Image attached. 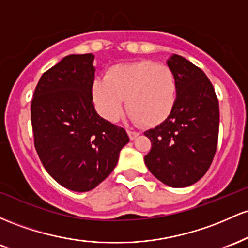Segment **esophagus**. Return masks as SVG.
<instances>
[{
    "mask_svg": "<svg viewBox=\"0 0 248 248\" xmlns=\"http://www.w3.org/2000/svg\"><path fill=\"white\" fill-rule=\"evenodd\" d=\"M127 135H129V137L131 140H133V139H136L139 136V132L137 131H132V130H127Z\"/></svg>",
    "mask_w": 248,
    "mask_h": 248,
    "instance_id": "esophagus-1",
    "label": "esophagus"
}]
</instances>
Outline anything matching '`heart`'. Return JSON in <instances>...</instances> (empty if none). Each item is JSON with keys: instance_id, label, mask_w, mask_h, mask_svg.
Here are the masks:
<instances>
[{"instance_id": "heart-1", "label": "heart", "mask_w": 248, "mask_h": 248, "mask_svg": "<svg viewBox=\"0 0 248 248\" xmlns=\"http://www.w3.org/2000/svg\"><path fill=\"white\" fill-rule=\"evenodd\" d=\"M93 97L99 113L116 121L126 99L132 121L155 126L169 118L177 99L176 77L171 69L151 61L119 64L111 68L105 79H96Z\"/></svg>"}]
</instances>
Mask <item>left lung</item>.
<instances>
[{"label":"left lung","mask_w":248,"mask_h":248,"mask_svg":"<svg viewBox=\"0 0 248 248\" xmlns=\"http://www.w3.org/2000/svg\"><path fill=\"white\" fill-rule=\"evenodd\" d=\"M177 83V99L166 121L144 132L152 147L144 157L154 176L171 187H186L207 172L216 155L219 103L202 69L179 55L166 61Z\"/></svg>","instance_id":"obj_1"}]
</instances>
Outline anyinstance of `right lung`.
I'll use <instances>...</instances> for the list:
<instances>
[{"mask_svg":"<svg viewBox=\"0 0 248 248\" xmlns=\"http://www.w3.org/2000/svg\"><path fill=\"white\" fill-rule=\"evenodd\" d=\"M93 58V54L64 57L42 75L31 102L38 157L58 184L75 192L101 184L130 140L123 127L94 110Z\"/></svg>","mask_w":248,"mask_h":248,"instance_id":"1","label":"right lung"}]
</instances>
